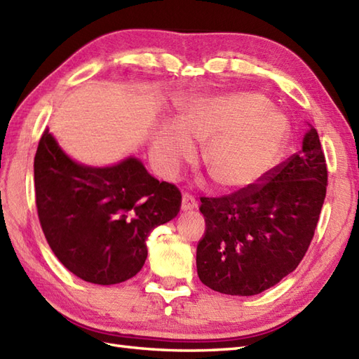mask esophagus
<instances>
[{
  "label": "esophagus",
  "mask_w": 359,
  "mask_h": 359,
  "mask_svg": "<svg viewBox=\"0 0 359 359\" xmlns=\"http://www.w3.org/2000/svg\"><path fill=\"white\" fill-rule=\"evenodd\" d=\"M194 208H197V200L191 194L183 193V196H182V211H191V210H194Z\"/></svg>",
  "instance_id": "esophagus-1"
}]
</instances>
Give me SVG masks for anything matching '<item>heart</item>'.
Segmentation results:
<instances>
[{
    "label": "heart",
    "instance_id": "1",
    "mask_svg": "<svg viewBox=\"0 0 359 359\" xmlns=\"http://www.w3.org/2000/svg\"><path fill=\"white\" fill-rule=\"evenodd\" d=\"M286 116L252 91L198 97L176 123L165 122L151 144L153 159L166 176L193 154L191 140L205 144L202 159L214 182L226 189L252 187L268 176L287 139Z\"/></svg>",
    "mask_w": 359,
    "mask_h": 359
}]
</instances>
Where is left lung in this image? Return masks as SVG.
Masks as SVG:
<instances>
[{
    "instance_id": "left-lung-1",
    "label": "left lung",
    "mask_w": 359,
    "mask_h": 359,
    "mask_svg": "<svg viewBox=\"0 0 359 359\" xmlns=\"http://www.w3.org/2000/svg\"><path fill=\"white\" fill-rule=\"evenodd\" d=\"M327 166L312 127L303 148L257 185L200 197L206 229L197 245V273L226 295H257L297 269L315 234L326 197Z\"/></svg>"
}]
</instances>
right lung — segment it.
Returning a JSON list of instances; mask_svg holds the SVG:
<instances>
[{
	"label": "right lung",
	"mask_w": 359,
	"mask_h": 359,
	"mask_svg": "<svg viewBox=\"0 0 359 359\" xmlns=\"http://www.w3.org/2000/svg\"><path fill=\"white\" fill-rule=\"evenodd\" d=\"M35 194L41 228L67 269L95 285H118L142 269L147 238L180 211L182 194L139 159L96 168L67 156L48 128L39 139Z\"/></svg>",
	"instance_id": "1"
}]
</instances>
